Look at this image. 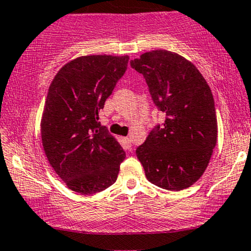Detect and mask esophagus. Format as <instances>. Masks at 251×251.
Returning a JSON list of instances; mask_svg holds the SVG:
<instances>
[{"instance_id": "34e87169", "label": "esophagus", "mask_w": 251, "mask_h": 251, "mask_svg": "<svg viewBox=\"0 0 251 251\" xmlns=\"http://www.w3.org/2000/svg\"><path fill=\"white\" fill-rule=\"evenodd\" d=\"M124 142H125L126 146H127V149H129L132 146V140H131V138H129V137L124 138Z\"/></svg>"}]
</instances>
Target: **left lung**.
<instances>
[{"label": "left lung", "instance_id": "left-lung-1", "mask_svg": "<svg viewBox=\"0 0 251 251\" xmlns=\"http://www.w3.org/2000/svg\"><path fill=\"white\" fill-rule=\"evenodd\" d=\"M143 74L153 103L165 113L135 150L146 178L159 188L179 191L196 183L217 143L211 89L185 57L169 50L148 51L131 60Z\"/></svg>", "mask_w": 251, "mask_h": 251}]
</instances>
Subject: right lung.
I'll return each mask as SVG.
<instances>
[{"label":"right lung","mask_w":251,"mask_h":251,"mask_svg":"<svg viewBox=\"0 0 251 251\" xmlns=\"http://www.w3.org/2000/svg\"><path fill=\"white\" fill-rule=\"evenodd\" d=\"M127 63V55L80 56L57 72L48 89L41 119L43 150L54 171L77 194L111 186L126 157L100 125L99 111Z\"/></svg>","instance_id":"add662e5"}]
</instances>
